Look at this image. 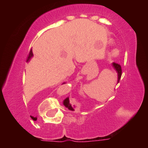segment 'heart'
Instances as JSON below:
<instances>
[{"instance_id":"obj_1","label":"heart","mask_w":148,"mask_h":148,"mask_svg":"<svg viewBox=\"0 0 148 148\" xmlns=\"http://www.w3.org/2000/svg\"><path fill=\"white\" fill-rule=\"evenodd\" d=\"M117 53H117V51H113V56H116L117 55Z\"/></svg>"}]
</instances>
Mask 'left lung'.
Returning a JSON list of instances; mask_svg holds the SVG:
<instances>
[{
	"mask_svg": "<svg viewBox=\"0 0 148 148\" xmlns=\"http://www.w3.org/2000/svg\"><path fill=\"white\" fill-rule=\"evenodd\" d=\"M113 67H114V68H115V70L117 71V72H118V83H119V82H120V78H121V76H122V68H121V66H120V64L116 63V62H113ZM63 103H64V106H65L66 107H67V108H68L69 110H72V111H74V108H72V106H71V104H70V103H69V98L68 97L66 98V99L64 100Z\"/></svg>",
	"mask_w": 148,
	"mask_h": 148,
	"instance_id": "obj_1",
	"label": "left lung"
}]
</instances>
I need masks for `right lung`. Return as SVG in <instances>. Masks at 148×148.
Segmentation results:
<instances>
[{"mask_svg": "<svg viewBox=\"0 0 148 148\" xmlns=\"http://www.w3.org/2000/svg\"><path fill=\"white\" fill-rule=\"evenodd\" d=\"M32 56H33V52H32V50H31V49H30V51L29 53H28V57H27L26 62H28V61H29V60H30V59L31 58V57H32Z\"/></svg>", "mask_w": 148, "mask_h": 148, "instance_id": "add662e5", "label": "right lung"}]
</instances>
